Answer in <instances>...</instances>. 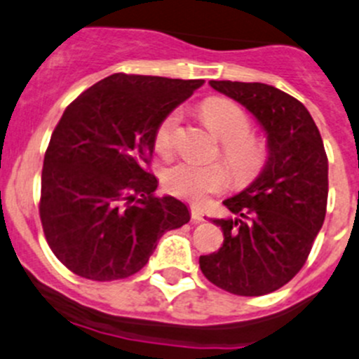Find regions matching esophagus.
<instances>
[{"mask_svg": "<svg viewBox=\"0 0 359 359\" xmlns=\"http://www.w3.org/2000/svg\"><path fill=\"white\" fill-rule=\"evenodd\" d=\"M190 215H191V222H194V223L204 222V215H202V212L198 211L195 205H191V208H190Z\"/></svg>", "mask_w": 359, "mask_h": 359, "instance_id": "1", "label": "esophagus"}]
</instances>
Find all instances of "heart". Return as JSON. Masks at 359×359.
<instances>
[{
    "instance_id": "b5f03b06",
    "label": "heart",
    "mask_w": 359,
    "mask_h": 359,
    "mask_svg": "<svg viewBox=\"0 0 359 359\" xmlns=\"http://www.w3.org/2000/svg\"><path fill=\"white\" fill-rule=\"evenodd\" d=\"M201 113L212 133L222 140L219 154L229 165L237 184L251 183L267 165V141L251 133V118L246 109L225 97H211L202 102ZM181 111L168 113L155 130V150L169 155L175 148ZM229 169L222 162L183 161L164 172V187L172 195L191 202H204L209 195L229 187Z\"/></svg>"
}]
</instances>
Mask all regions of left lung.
<instances>
[{
	"label": "left lung",
	"instance_id": "left-lung-1",
	"mask_svg": "<svg viewBox=\"0 0 359 359\" xmlns=\"http://www.w3.org/2000/svg\"><path fill=\"white\" fill-rule=\"evenodd\" d=\"M250 109L267 133L269 161L257 180L223 201L233 218L212 219L223 246L198 258L218 288L262 297L292 281L321 230L328 202V157L321 134L299 99L265 83L209 81Z\"/></svg>",
	"mask_w": 359,
	"mask_h": 359
}]
</instances>
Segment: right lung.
<instances>
[{
	"label": "right lung",
	"instance_id": "add662e5",
	"mask_svg": "<svg viewBox=\"0 0 359 359\" xmlns=\"http://www.w3.org/2000/svg\"><path fill=\"white\" fill-rule=\"evenodd\" d=\"M204 80L115 73L81 92L45 151L40 218L60 264L90 281H115L147 265L187 205L157 197L150 172L155 130Z\"/></svg>",
	"mask_w": 359,
	"mask_h": 359
}]
</instances>
